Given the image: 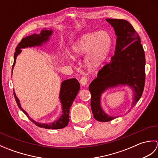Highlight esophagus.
Listing matches in <instances>:
<instances>
[{
    "instance_id": "obj_1",
    "label": "esophagus",
    "mask_w": 158,
    "mask_h": 158,
    "mask_svg": "<svg viewBox=\"0 0 158 158\" xmlns=\"http://www.w3.org/2000/svg\"><path fill=\"white\" fill-rule=\"evenodd\" d=\"M80 83H81V84L82 85H87V83H88V77H81V79H80Z\"/></svg>"
}]
</instances>
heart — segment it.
Returning <instances> with one entry per match:
<instances>
[{"label": "heart", "instance_id": "obj_1", "mask_svg": "<svg viewBox=\"0 0 158 158\" xmlns=\"http://www.w3.org/2000/svg\"><path fill=\"white\" fill-rule=\"evenodd\" d=\"M113 38L109 32L101 31L81 36L72 48L74 57L85 56V62L90 70H94L107 58L113 47Z\"/></svg>", "mask_w": 158, "mask_h": 158}]
</instances>
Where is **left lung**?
Returning <instances> with one entry per match:
<instances>
[{
    "mask_svg": "<svg viewBox=\"0 0 158 158\" xmlns=\"http://www.w3.org/2000/svg\"><path fill=\"white\" fill-rule=\"evenodd\" d=\"M117 35L115 54L109 63L100 69L97 78L90 83L91 109L98 122H109L115 117L107 115L100 106V96L105 89L118 85L133 89L134 107L141 97L145 81V56L140 38L130 23L124 19H106Z\"/></svg>",
    "mask_w": 158,
    "mask_h": 158,
    "instance_id": "obj_1",
    "label": "left lung"
}]
</instances>
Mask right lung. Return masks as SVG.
Returning a JSON list of instances; mask_svg holds the SVG:
<instances>
[{
    "mask_svg": "<svg viewBox=\"0 0 158 158\" xmlns=\"http://www.w3.org/2000/svg\"><path fill=\"white\" fill-rule=\"evenodd\" d=\"M52 31H42V32L40 33L39 35H32L31 36H26V37L22 39L18 46L15 48V52L14 53V62H13V64L12 66V72L13 66L15 65V60L19 53L21 52V49L26 48L28 47H33V46H37L41 45L43 44V42H45L49 39V36L52 35ZM80 89V84L79 81H77L76 79H70L64 81L62 83L61 85V89H60V99L61 100V103L62 105V110H63V114L60 117V119L56 121L55 122L49 124H43L35 122V121L32 120L30 118V117L24 110L22 109L21 106H20L19 100L17 98L15 92L13 93L14 97L15 99V101L18 104V106L19 108L21 109L22 111L24 113L25 115L27 116L28 118L31 119L32 122L34 123L36 126H39L41 127H44L46 129H61L63 127H66L69 122V110L72 104L75 100V97L78 93L79 90Z\"/></svg>",
    "mask_w": 158,
    "mask_h": 158,
    "instance_id": "right-lung-1",
    "label": "right lung"
}]
</instances>
